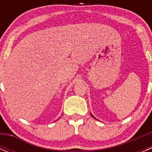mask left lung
<instances>
[{
  "label": "left lung",
  "mask_w": 152,
  "mask_h": 152,
  "mask_svg": "<svg viewBox=\"0 0 152 152\" xmlns=\"http://www.w3.org/2000/svg\"><path fill=\"white\" fill-rule=\"evenodd\" d=\"M91 116H92V117H93V118H94V119H96V118H95V117H94V116H93V115H92V114H91Z\"/></svg>",
  "instance_id": "8db88e82"
}]
</instances>
